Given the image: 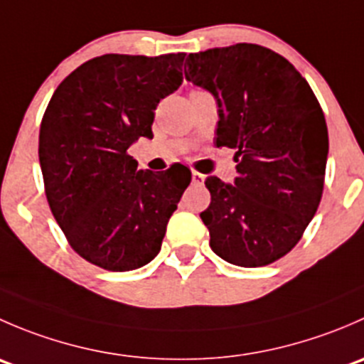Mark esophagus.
I'll return each mask as SVG.
<instances>
[{
	"mask_svg": "<svg viewBox=\"0 0 364 364\" xmlns=\"http://www.w3.org/2000/svg\"><path fill=\"white\" fill-rule=\"evenodd\" d=\"M204 179H205V176L200 174V172H197V171L192 172V183H193V185H197V186L204 185Z\"/></svg>",
	"mask_w": 364,
	"mask_h": 364,
	"instance_id": "esophagus-1",
	"label": "esophagus"
}]
</instances>
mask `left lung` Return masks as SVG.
Segmentation results:
<instances>
[{
    "mask_svg": "<svg viewBox=\"0 0 364 364\" xmlns=\"http://www.w3.org/2000/svg\"><path fill=\"white\" fill-rule=\"evenodd\" d=\"M185 77L216 98V146L236 149L234 183L205 179L209 247L234 266H267L296 247L321 203L329 149L321 105L284 56L255 43L188 54Z\"/></svg>",
    "mask_w": 364,
    "mask_h": 364,
    "instance_id": "left-lung-1",
    "label": "left lung"
}]
</instances>
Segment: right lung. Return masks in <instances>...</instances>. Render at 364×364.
I'll use <instances>...</instances> for the list:
<instances>
[{"instance_id": "1", "label": "right lung", "mask_w": 364, "mask_h": 364, "mask_svg": "<svg viewBox=\"0 0 364 364\" xmlns=\"http://www.w3.org/2000/svg\"><path fill=\"white\" fill-rule=\"evenodd\" d=\"M186 54H104L73 70L43 114L38 139L46 196L70 247L109 271L159 255L168 218L192 172L137 171L128 148L153 139L161 98L183 82Z\"/></svg>"}]
</instances>
